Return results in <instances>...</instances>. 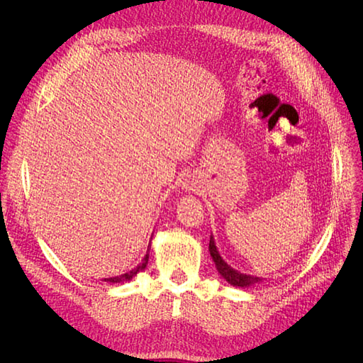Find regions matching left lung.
<instances>
[{
	"label": "left lung",
	"instance_id": "left-lung-1",
	"mask_svg": "<svg viewBox=\"0 0 363 363\" xmlns=\"http://www.w3.org/2000/svg\"><path fill=\"white\" fill-rule=\"evenodd\" d=\"M208 251H211V256L215 262V267L218 269V272L221 274V277L232 284V286H236V288H250V286H255V284H259L262 283L265 279L262 277H257V276H251V274H244L240 272L235 268H232L228 265V263L221 257V255H219V251L216 248V244H215V238L213 235H211V242H208Z\"/></svg>",
	"mask_w": 363,
	"mask_h": 363
}]
</instances>
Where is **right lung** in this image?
<instances>
[{
    "label": "right lung",
    "instance_id": "1",
    "mask_svg": "<svg viewBox=\"0 0 363 363\" xmlns=\"http://www.w3.org/2000/svg\"><path fill=\"white\" fill-rule=\"evenodd\" d=\"M150 248H151V242H150V245H148L147 255L144 256V259H142V262L139 263V265H138L135 269H131V271H128V272H125V274H121V276H116V277L104 279V281H111V283H125V281H130L131 279H133V277L136 276L138 272H140V271H144V269H145L147 263H148V259H150Z\"/></svg>",
    "mask_w": 363,
    "mask_h": 363
}]
</instances>
